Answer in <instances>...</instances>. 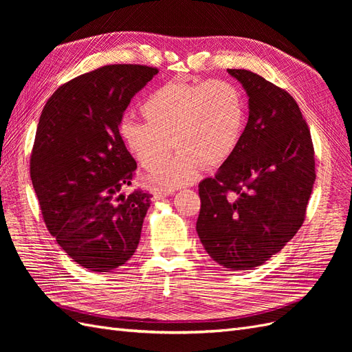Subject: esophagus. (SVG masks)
Segmentation results:
<instances>
[{"label":"esophagus","instance_id":"obj_1","mask_svg":"<svg viewBox=\"0 0 352 352\" xmlns=\"http://www.w3.org/2000/svg\"><path fill=\"white\" fill-rule=\"evenodd\" d=\"M173 190L172 189H166V188H157L153 190V197L154 198H164V197H168L172 195Z\"/></svg>","mask_w":352,"mask_h":352}]
</instances>
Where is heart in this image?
Segmentation results:
<instances>
[{
    "label": "heart",
    "mask_w": 352,
    "mask_h": 352,
    "mask_svg": "<svg viewBox=\"0 0 352 352\" xmlns=\"http://www.w3.org/2000/svg\"><path fill=\"white\" fill-rule=\"evenodd\" d=\"M144 122L123 119L119 132L140 164L154 170L171 144L177 155L154 173L157 182L182 186L192 182L199 167L214 168L235 153L247 122L241 89L221 79L168 80L141 104Z\"/></svg>",
    "instance_id": "obj_1"
}]
</instances>
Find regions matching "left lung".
I'll return each mask as SVG.
<instances>
[{"instance_id": "obj_1", "label": "left lung", "mask_w": 352, "mask_h": 352, "mask_svg": "<svg viewBox=\"0 0 352 352\" xmlns=\"http://www.w3.org/2000/svg\"><path fill=\"white\" fill-rule=\"evenodd\" d=\"M228 72L248 94V123L235 153L198 185L197 232L223 267L251 270L302 226L316 180L314 146L289 94L250 70Z\"/></svg>"}]
</instances>
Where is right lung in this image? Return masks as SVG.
Segmentation results:
<instances>
[{"instance_id":"add662e5","label":"right lung","mask_w":352,"mask_h":352,"mask_svg":"<svg viewBox=\"0 0 352 352\" xmlns=\"http://www.w3.org/2000/svg\"><path fill=\"white\" fill-rule=\"evenodd\" d=\"M158 73L110 65L66 82L41 113L30 154L32 185L45 226L73 261L95 273L129 260L151 197L124 195L136 162L119 132L133 95Z\"/></svg>"}]
</instances>
